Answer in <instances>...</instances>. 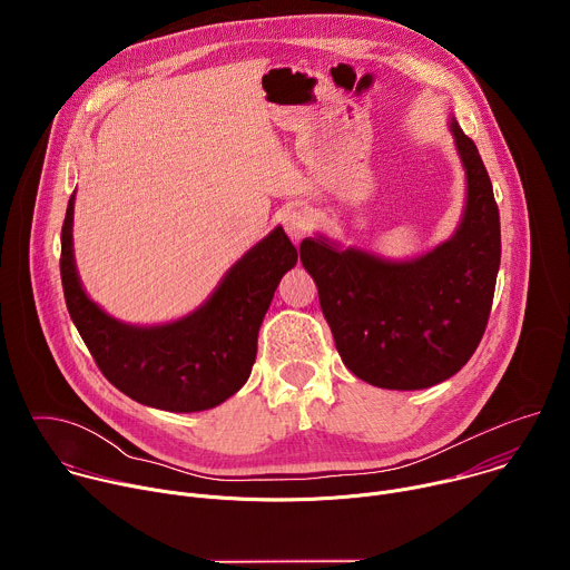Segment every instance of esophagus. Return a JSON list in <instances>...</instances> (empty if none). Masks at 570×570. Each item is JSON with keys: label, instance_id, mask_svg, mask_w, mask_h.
<instances>
[{"label": "esophagus", "instance_id": "obj_1", "mask_svg": "<svg viewBox=\"0 0 570 570\" xmlns=\"http://www.w3.org/2000/svg\"><path fill=\"white\" fill-rule=\"evenodd\" d=\"M282 225L293 240H302L311 229V216L304 209H291L288 214H284Z\"/></svg>", "mask_w": 570, "mask_h": 570}]
</instances>
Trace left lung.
Wrapping results in <instances>:
<instances>
[{
	"label": "left lung",
	"mask_w": 570,
	"mask_h": 570,
	"mask_svg": "<svg viewBox=\"0 0 570 570\" xmlns=\"http://www.w3.org/2000/svg\"><path fill=\"white\" fill-rule=\"evenodd\" d=\"M466 176V203L451 238L426 255L392 262L304 238L299 259L313 277L343 363L385 390L446 381L473 356L490 320L501 266V220L475 144L449 124Z\"/></svg>",
	"instance_id": "obj_1"
}]
</instances>
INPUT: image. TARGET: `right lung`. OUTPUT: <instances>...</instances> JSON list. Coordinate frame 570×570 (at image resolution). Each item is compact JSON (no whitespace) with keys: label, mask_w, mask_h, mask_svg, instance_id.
<instances>
[{"label":"right lung","mask_w":570,"mask_h":570,"mask_svg":"<svg viewBox=\"0 0 570 570\" xmlns=\"http://www.w3.org/2000/svg\"><path fill=\"white\" fill-rule=\"evenodd\" d=\"M73 196L60 232V277L67 311L104 376L150 409L198 413L229 399L248 381L257 336L284 273L297 250L275 227L243 255L194 313L137 327L108 315L80 286L73 264Z\"/></svg>","instance_id":"obj_1"}]
</instances>
